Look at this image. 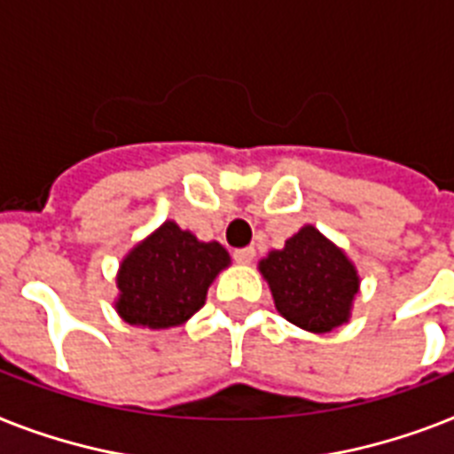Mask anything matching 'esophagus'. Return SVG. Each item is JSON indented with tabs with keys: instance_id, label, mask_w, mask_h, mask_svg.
Here are the masks:
<instances>
[{
	"instance_id": "esophagus-1",
	"label": "esophagus",
	"mask_w": 454,
	"mask_h": 454,
	"mask_svg": "<svg viewBox=\"0 0 454 454\" xmlns=\"http://www.w3.org/2000/svg\"><path fill=\"white\" fill-rule=\"evenodd\" d=\"M254 256H256V249L254 247H245V249H235L233 259L238 261L239 265H249L254 261Z\"/></svg>"
}]
</instances>
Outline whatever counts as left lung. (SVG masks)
I'll return each mask as SVG.
<instances>
[{
    "label": "left lung",
    "instance_id": "obj_1",
    "mask_svg": "<svg viewBox=\"0 0 454 454\" xmlns=\"http://www.w3.org/2000/svg\"><path fill=\"white\" fill-rule=\"evenodd\" d=\"M275 308L286 322L310 333H331L349 322L361 278L345 249L305 223L282 249L259 261Z\"/></svg>",
    "mask_w": 454,
    "mask_h": 454
}]
</instances>
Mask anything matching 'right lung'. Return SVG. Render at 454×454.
Listing matches in <instances>:
<instances>
[{"label":"right lung","instance_id":"add662e5","mask_svg":"<svg viewBox=\"0 0 454 454\" xmlns=\"http://www.w3.org/2000/svg\"><path fill=\"white\" fill-rule=\"evenodd\" d=\"M228 265L226 247L202 242L168 219L121 259L114 308L132 326H182L205 305L207 289Z\"/></svg>","mask_w":454,"mask_h":454}]
</instances>
